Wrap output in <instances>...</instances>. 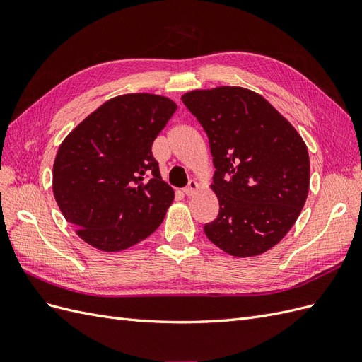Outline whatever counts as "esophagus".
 I'll list each match as a JSON object with an SVG mask.
<instances>
[{"label": "esophagus", "mask_w": 362, "mask_h": 362, "mask_svg": "<svg viewBox=\"0 0 362 362\" xmlns=\"http://www.w3.org/2000/svg\"><path fill=\"white\" fill-rule=\"evenodd\" d=\"M199 189V184L198 182H196L194 180H190L189 181V184H187V187H184L182 189V192H184V194H187V196H192L196 190H198Z\"/></svg>", "instance_id": "esophagus-1"}]
</instances>
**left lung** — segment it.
<instances>
[{"label": "left lung", "mask_w": 362, "mask_h": 362, "mask_svg": "<svg viewBox=\"0 0 362 362\" xmlns=\"http://www.w3.org/2000/svg\"><path fill=\"white\" fill-rule=\"evenodd\" d=\"M210 140L211 189L218 214L205 235L226 254L246 258L286 237L310 189L308 149L296 128L261 95L221 86L181 96Z\"/></svg>", "instance_id": "obj_1"}]
</instances>
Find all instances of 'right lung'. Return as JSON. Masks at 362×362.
<instances>
[{
  "mask_svg": "<svg viewBox=\"0 0 362 362\" xmlns=\"http://www.w3.org/2000/svg\"><path fill=\"white\" fill-rule=\"evenodd\" d=\"M175 110L166 96L120 95L62 141L52 168L54 198L87 245L119 252L161 225L173 189L161 180L151 149Z\"/></svg>",
  "mask_w": 362,
  "mask_h": 362,
  "instance_id": "obj_1",
  "label": "right lung"
}]
</instances>
